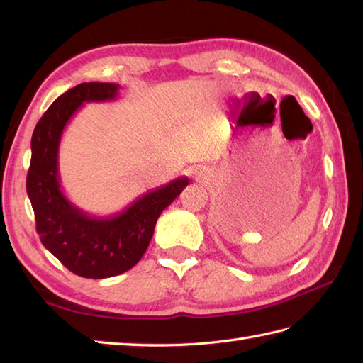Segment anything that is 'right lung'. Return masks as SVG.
I'll return each mask as SVG.
<instances>
[{
	"instance_id": "add662e5",
	"label": "right lung",
	"mask_w": 363,
	"mask_h": 363,
	"mask_svg": "<svg viewBox=\"0 0 363 363\" xmlns=\"http://www.w3.org/2000/svg\"><path fill=\"white\" fill-rule=\"evenodd\" d=\"M120 86L82 82L54 101L30 138L26 191L43 246L74 274L104 279L128 272L142 259L162 211L189 186L186 176L138 196L125 211L94 217L68 201L60 189L59 145L64 129L84 103L112 101Z\"/></svg>"
}]
</instances>
